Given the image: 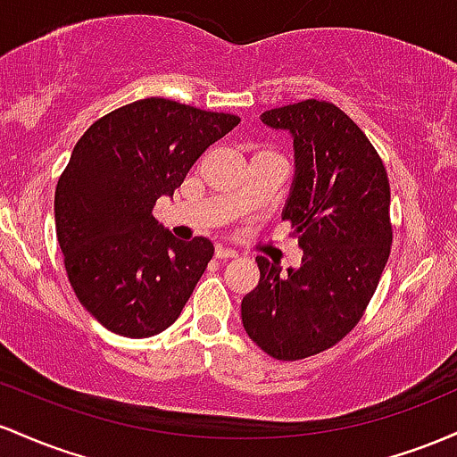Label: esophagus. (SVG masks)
Instances as JSON below:
<instances>
[{"instance_id": "34e87169", "label": "esophagus", "mask_w": 457, "mask_h": 457, "mask_svg": "<svg viewBox=\"0 0 457 457\" xmlns=\"http://www.w3.org/2000/svg\"><path fill=\"white\" fill-rule=\"evenodd\" d=\"M215 256H218V259H235L237 253H235L233 248H224V245H218V248H215Z\"/></svg>"}]
</instances>
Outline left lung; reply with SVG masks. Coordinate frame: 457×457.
I'll list each match as a JSON object with an SVG mask.
<instances>
[{
	"instance_id": "8db88e82",
	"label": "left lung",
	"mask_w": 457,
	"mask_h": 457,
	"mask_svg": "<svg viewBox=\"0 0 457 457\" xmlns=\"http://www.w3.org/2000/svg\"><path fill=\"white\" fill-rule=\"evenodd\" d=\"M294 136L295 177L283 209L302 265L287 274L256 256L259 285L242 300L248 337L276 361L339 343L361 321L391 254V186L361 127L335 104L306 99L263 112Z\"/></svg>"
}]
</instances>
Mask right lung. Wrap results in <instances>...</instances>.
Instances as JSON below:
<instances>
[{
  "instance_id": "obj_1",
  "label": "right lung",
  "mask_w": 457,
  "mask_h": 457,
  "mask_svg": "<svg viewBox=\"0 0 457 457\" xmlns=\"http://www.w3.org/2000/svg\"><path fill=\"white\" fill-rule=\"evenodd\" d=\"M237 125L233 114L151 96L79 137L55 187V233L77 300L107 330L146 339L181 315L213 244L177 239L153 207Z\"/></svg>"
}]
</instances>
